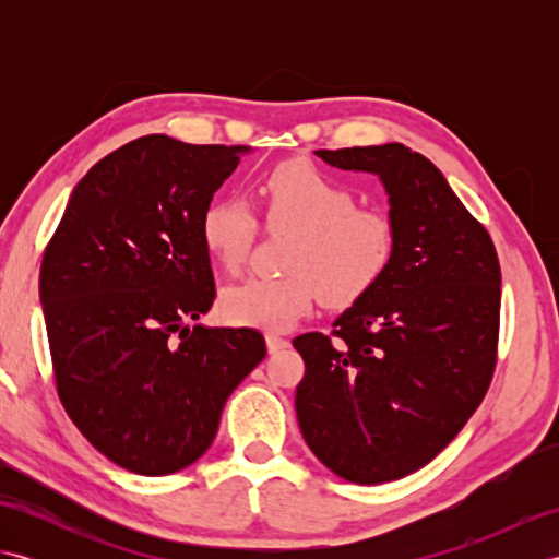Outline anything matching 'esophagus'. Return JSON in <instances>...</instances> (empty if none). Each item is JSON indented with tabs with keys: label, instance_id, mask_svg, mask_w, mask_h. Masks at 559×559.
Wrapping results in <instances>:
<instances>
[{
	"label": "esophagus",
	"instance_id": "1",
	"mask_svg": "<svg viewBox=\"0 0 559 559\" xmlns=\"http://www.w3.org/2000/svg\"><path fill=\"white\" fill-rule=\"evenodd\" d=\"M288 343H290L288 338H283L278 334H266V348H269V353H278L281 348H286Z\"/></svg>",
	"mask_w": 559,
	"mask_h": 559
}]
</instances>
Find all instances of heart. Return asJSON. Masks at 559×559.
I'll use <instances>...</instances> for the list:
<instances>
[{
	"label": "heart",
	"mask_w": 559,
	"mask_h": 559,
	"mask_svg": "<svg viewBox=\"0 0 559 559\" xmlns=\"http://www.w3.org/2000/svg\"><path fill=\"white\" fill-rule=\"evenodd\" d=\"M271 233H293L283 278H247L225 288L218 312L228 324L286 331L312 310L350 307L370 293L394 257L396 233L382 211L355 206L353 189L310 163L271 168L257 187ZM259 223L242 199H213L201 216V240L216 264L237 273L252 252Z\"/></svg>",
	"instance_id": "b5f03b06"
}]
</instances>
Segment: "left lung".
Listing matches in <instances>:
<instances>
[{
  "mask_svg": "<svg viewBox=\"0 0 559 559\" xmlns=\"http://www.w3.org/2000/svg\"><path fill=\"white\" fill-rule=\"evenodd\" d=\"M317 156L379 177L396 247L382 281L331 334L293 341L305 360L295 411L329 471L377 485L430 463L480 406L497 360L500 261L488 230L420 153L382 144Z\"/></svg>",
  "mask_w": 559,
  "mask_h": 559,
  "instance_id": "1",
  "label": "left lung"
}]
</instances>
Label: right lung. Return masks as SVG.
I'll use <instances>...</instances> for the list:
<instances>
[{
    "label": "right lung",
    "mask_w": 559,
    "mask_h": 559,
    "mask_svg": "<svg viewBox=\"0 0 559 559\" xmlns=\"http://www.w3.org/2000/svg\"><path fill=\"white\" fill-rule=\"evenodd\" d=\"M249 146L129 141L74 187L40 266L57 394L81 435L141 476L194 463L264 360L254 329L189 326L216 298L201 216Z\"/></svg>",
    "instance_id": "obj_1"
}]
</instances>
